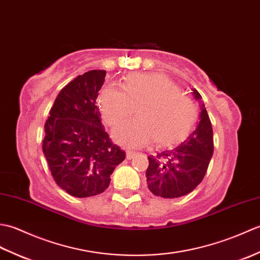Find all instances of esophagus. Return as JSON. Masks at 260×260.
<instances>
[{
    "mask_svg": "<svg viewBox=\"0 0 260 260\" xmlns=\"http://www.w3.org/2000/svg\"><path fill=\"white\" fill-rule=\"evenodd\" d=\"M135 155H136V153L133 152V151H127L126 152V158L127 159H132Z\"/></svg>",
    "mask_w": 260,
    "mask_h": 260,
    "instance_id": "obj_1",
    "label": "esophagus"
}]
</instances>
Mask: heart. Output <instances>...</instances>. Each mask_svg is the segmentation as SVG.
I'll return each instance as SVG.
<instances>
[{
  "mask_svg": "<svg viewBox=\"0 0 260 260\" xmlns=\"http://www.w3.org/2000/svg\"><path fill=\"white\" fill-rule=\"evenodd\" d=\"M121 88L124 93L106 87L99 96L104 120L109 126L117 125L137 109V119L125 121L114 131L115 140L120 144L140 147L154 139L156 145L170 147L191 134L197 108L168 77L133 74L126 77Z\"/></svg>",
  "mask_w": 260,
  "mask_h": 260,
  "instance_id": "1",
  "label": "heart"
}]
</instances>
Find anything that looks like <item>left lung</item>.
I'll use <instances>...</instances> for the list:
<instances>
[{
    "instance_id": "8db88e82",
    "label": "left lung",
    "mask_w": 260,
    "mask_h": 260,
    "mask_svg": "<svg viewBox=\"0 0 260 260\" xmlns=\"http://www.w3.org/2000/svg\"><path fill=\"white\" fill-rule=\"evenodd\" d=\"M201 102V95L192 89ZM213 154V131L204 105H201L200 121L197 129L170 151L148 156L146 182L156 197L174 199L192 192L201 183Z\"/></svg>"
}]
</instances>
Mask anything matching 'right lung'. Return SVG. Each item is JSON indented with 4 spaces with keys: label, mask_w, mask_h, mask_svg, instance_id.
<instances>
[{
    "label": "right lung",
    "mask_w": 260,
    "mask_h": 260,
    "mask_svg": "<svg viewBox=\"0 0 260 260\" xmlns=\"http://www.w3.org/2000/svg\"><path fill=\"white\" fill-rule=\"evenodd\" d=\"M105 70H90L63 87L46 120L43 154L54 182L70 196L101 194L125 152L109 139L96 99Z\"/></svg>",
    "instance_id": "add662e5"
}]
</instances>
